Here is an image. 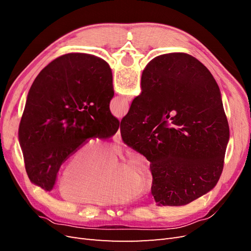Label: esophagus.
<instances>
[{"instance_id": "1", "label": "esophagus", "mask_w": 251, "mask_h": 251, "mask_svg": "<svg viewBox=\"0 0 251 251\" xmlns=\"http://www.w3.org/2000/svg\"><path fill=\"white\" fill-rule=\"evenodd\" d=\"M113 139L117 141V142H120L121 141V134H120V130L118 128V131L116 132V134L113 136Z\"/></svg>"}]
</instances>
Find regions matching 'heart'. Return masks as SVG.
<instances>
[{"instance_id": "obj_1", "label": "heart", "mask_w": 251, "mask_h": 251, "mask_svg": "<svg viewBox=\"0 0 251 251\" xmlns=\"http://www.w3.org/2000/svg\"><path fill=\"white\" fill-rule=\"evenodd\" d=\"M116 151L100 140H87L68 157L57 179L65 198L96 205L123 204L135 199L140 188H148L153 176L148 160L130 151L117 169Z\"/></svg>"}]
</instances>
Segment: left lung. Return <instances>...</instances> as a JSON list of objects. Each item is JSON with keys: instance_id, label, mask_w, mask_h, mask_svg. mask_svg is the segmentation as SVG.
I'll return each instance as SVG.
<instances>
[{"instance_id": "obj_1", "label": "left lung", "mask_w": 251, "mask_h": 251, "mask_svg": "<svg viewBox=\"0 0 251 251\" xmlns=\"http://www.w3.org/2000/svg\"><path fill=\"white\" fill-rule=\"evenodd\" d=\"M113 75L109 64L87 53H67L37 75L19 127L25 168L32 183L50 192L60 165L89 138L115 134Z\"/></svg>"}]
</instances>
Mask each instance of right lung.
<instances>
[{
    "instance_id": "obj_1",
    "label": "right lung",
    "mask_w": 251,
    "mask_h": 251,
    "mask_svg": "<svg viewBox=\"0 0 251 251\" xmlns=\"http://www.w3.org/2000/svg\"><path fill=\"white\" fill-rule=\"evenodd\" d=\"M120 132L151 162L158 205H186L218 183L229 126L217 82L196 57L174 52L151 59Z\"/></svg>"
}]
</instances>
